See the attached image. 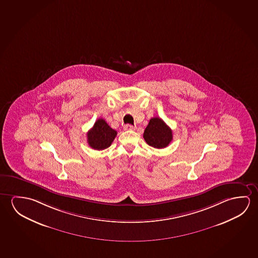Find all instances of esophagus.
<instances>
[{"label": "esophagus", "instance_id": "esophagus-1", "mask_svg": "<svg viewBox=\"0 0 258 258\" xmlns=\"http://www.w3.org/2000/svg\"><path fill=\"white\" fill-rule=\"evenodd\" d=\"M135 128H136V126H134V125H132V124H125V125L123 126V129L126 130V131H133V130H135Z\"/></svg>", "mask_w": 258, "mask_h": 258}]
</instances>
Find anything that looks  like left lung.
Instances as JSON below:
<instances>
[{
    "mask_svg": "<svg viewBox=\"0 0 258 258\" xmlns=\"http://www.w3.org/2000/svg\"><path fill=\"white\" fill-rule=\"evenodd\" d=\"M143 138L150 146L156 149H163L170 143L173 135L171 129L162 119L153 117L150 120L144 130Z\"/></svg>",
    "mask_w": 258,
    "mask_h": 258,
    "instance_id": "8db88e82",
    "label": "left lung"
}]
</instances>
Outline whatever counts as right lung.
<instances>
[{
    "mask_svg": "<svg viewBox=\"0 0 258 258\" xmlns=\"http://www.w3.org/2000/svg\"><path fill=\"white\" fill-rule=\"evenodd\" d=\"M116 135L117 132L112 129L104 119L99 118L87 134L88 143L94 150H105L110 146Z\"/></svg>",
    "mask_w": 258,
    "mask_h": 258,
    "instance_id": "obj_1",
    "label": "right lung"
}]
</instances>
